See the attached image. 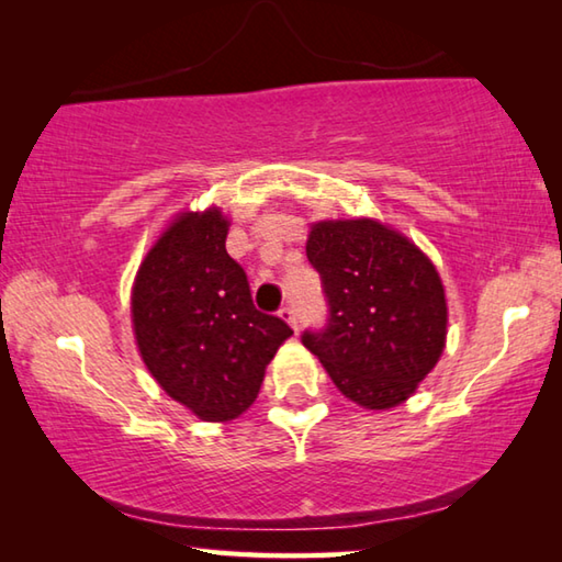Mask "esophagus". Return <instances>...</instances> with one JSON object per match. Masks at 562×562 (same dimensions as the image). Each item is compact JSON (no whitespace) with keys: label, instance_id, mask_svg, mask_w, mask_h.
Listing matches in <instances>:
<instances>
[{"label":"esophagus","instance_id":"1","mask_svg":"<svg viewBox=\"0 0 562 562\" xmlns=\"http://www.w3.org/2000/svg\"><path fill=\"white\" fill-rule=\"evenodd\" d=\"M280 317H282L284 322H288L290 327L297 329V322H300V317H297V310H294V307H282V310H280Z\"/></svg>","mask_w":562,"mask_h":562}]
</instances>
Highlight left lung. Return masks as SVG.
I'll use <instances>...</instances> for the list:
<instances>
[{"instance_id": "1", "label": "left lung", "mask_w": 562, "mask_h": 562, "mask_svg": "<svg viewBox=\"0 0 562 562\" xmlns=\"http://www.w3.org/2000/svg\"><path fill=\"white\" fill-rule=\"evenodd\" d=\"M307 260L319 272L327 325L304 329L337 389L364 408L416 392L446 341V297L431 260L376 221L312 225Z\"/></svg>"}]
</instances>
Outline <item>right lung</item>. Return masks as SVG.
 <instances>
[{
    "label": "right lung",
    "instance_id": "1",
    "mask_svg": "<svg viewBox=\"0 0 562 562\" xmlns=\"http://www.w3.org/2000/svg\"><path fill=\"white\" fill-rule=\"evenodd\" d=\"M225 237L227 221L215 207L183 213L140 262L131 297L148 372L203 422L240 416L292 335L288 322L255 307Z\"/></svg>",
    "mask_w": 562,
    "mask_h": 562
}]
</instances>
